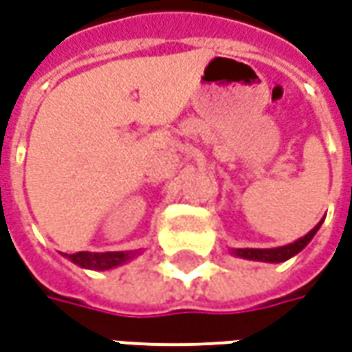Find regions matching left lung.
Wrapping results in <instances>:
<instances>
[{"instance_id": "left-lung-1", "label": "left lung", "mask_w": 352, "mask_h": 352, "mask_svg": "<svg viewBox=\"0 0 352 352\" xmlns=\"http://www.w3.org/2000/svg\"><path fill=\"white\" fill-rule=\"evenodd\" d=\"M322 221H324V219H322ZM322 221L313 228V230H309L307 234L301 236L299 240L292 242V244L280 245V248H269V250H259V248H234V250H230V253H232L234 257H240V259H250V261L284 263L287 261V259H292L294 255H297V253L303 250L305 245L313 240L314 234H316V232H318V228H320Z\"/></svg>"}]
</instances>
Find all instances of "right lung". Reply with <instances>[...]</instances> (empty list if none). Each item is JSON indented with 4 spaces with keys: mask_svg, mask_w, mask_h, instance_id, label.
Instances as JSON below:
<instances>
[{
    "mask_svg": "<svg viewBox=\"0 0 352 352\" xmlns=\"http://www.w3.org/2000/svg\"><path fill=\"white\" fill-rule=\"evenodd\" d=\"M137 255H141V250H133V252H104V253H93V252H78L68 255L65 253V257H68L74 265L82 267V269L89 270H110L114 267H120L124 263H129L135 259Z\"/></svg>",
    "mask_w": 352,
    "mask_h": 352,
    "instance_id": "obj_1",
    "label": "right lung"
}]
</instances>
